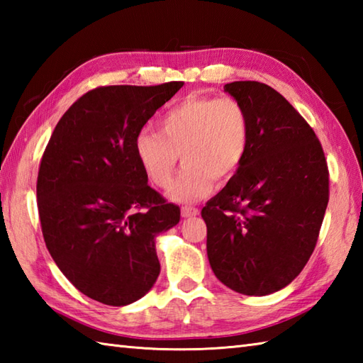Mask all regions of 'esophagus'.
Here are the masks:
<instances>
[{"label":"esophagus","instance_id":"1","mask_svg":"<svg viewBox=\"0 0 363 363\" xmlns=\"http://www.w3.org/2000/svg\"><path fill=\"white\" fill-rule=\"evenodd\" d=\"M181 213L184 218H191V217H196V215L199 213V209L194 206H182Z\"/></svg>","mask_w":363,"mask_h":363}]
</instances>
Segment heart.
I'll list each match as a JSON object with an SVG mask.
<instances>
[{"instance_id":"1","label":"heart","mask_w":363,"mask_h":363,"mask_svg":"<svg viewBox=\"0 0 363 363\" xmlns=\"http://www.w3.org/2000/svg\"><path fill=\"white\" fill-rule=\"evenodd\" d=\"M159 126L160 133H138L134 150L145 173L160 189L172 182L181 154L186 168L169 187L173 201L194 203L209 195L213 179L229 181L248 152V113L233 96L190 95L169 107Z\"/></svg>"}]
</instances>
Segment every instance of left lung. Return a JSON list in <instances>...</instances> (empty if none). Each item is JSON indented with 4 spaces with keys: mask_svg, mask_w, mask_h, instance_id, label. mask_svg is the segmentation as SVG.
<instances>
[{
    "mask_svg": "<svg viewBox=\"0 0 363 363\" xmlns=\"http://www.w3.org/2000/svg\"><path fill=\"white\" fill-rule=\"evenodd\" d=\"M225 90L243 104L250 146L238 172L203 207L207 257L237 293L264 296L289 285L311 259L329 201V169L318 137L267 84Z\"/></svg>",
    "mask_w": 363,
    "mask_h": 363,
    "instance_id": "8db88e82",
    "label": "left lung"
}]
</instances>
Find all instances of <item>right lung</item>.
Instances as JSON below:
<instances>
[{
	"mask_svg": "<svg viewBox=\"0 0 363 363\" xmlns=\"http://www.w3.org/2000/svg\"><path fill=\"white\" fill-rule=\"evenodd\" d=\"M184 86H104L84 94L54 128L38 167L37 207L46 248L84 295L126 306L160 273L156 235L181 209L148 186L137 134Z\"/></svg>",
	"mask_w": 363,
	"mask_h": 363,
	"instance_id": "obj_1",
	"label": "right lung"
}]
</instances>
